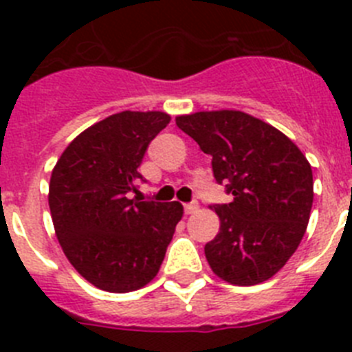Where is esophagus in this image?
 <instances>
[{
    "mask_svg": "<svg viewBox=\"0 0 352 352\" xmlns=\"http://www.w3.org/2000/svg\"><path fill=\"white\" fill-rule=\"evenodd\" d=\"M197 210H199V203H197V201H192V203L185 204V213L186 214L195 213V211H197Z\"/></svg>",
    "mask_w": 352,
    "mask_h": 352,
    "instance_id": "obj_1",
    "label": "esophagus"
}]
</instances>
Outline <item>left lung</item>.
Masks as SVG:
<instances>
[{
    "label": "left lung",
    "instance_id": "left-lung-1",
    "mask_svg": "<svg viewBox=\"0 0 352 352\" xmlns=\"http://www.w3.org/2000/svg\"><path fill=\"white\" fill-rule=\"evenodd\" d=\"M211 157L213 176L232 201L213 204L219 234L204 247L214 275L229 284L268 280L296 252L314 201L312 167L275 126L241 111L176 118Z\"/></svg>",
    "mask_w": 352,
    "mask_h": 352
}]
</instances>
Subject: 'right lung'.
I'll return each instance as SVG.
<instances>
[{
  "label": "right lung",
  "instance_id": "obj_1",
  "mask_svg": "<svg viewBox=\"0 0 352 352\" xmlns=\"http://www.w3.org/2000/svg\"><path fill=\"white\" fill-rule=\"evenodd\" d=\"M169 114L123 113L98 121L77 135L56 167L49 208L65 256L95 287L130 292L153 280L166 257L179 203L130 199L149 142Z\"/></svg>",
  "mask_w": 352,
  "mask_h": 352
}]
</instances>
